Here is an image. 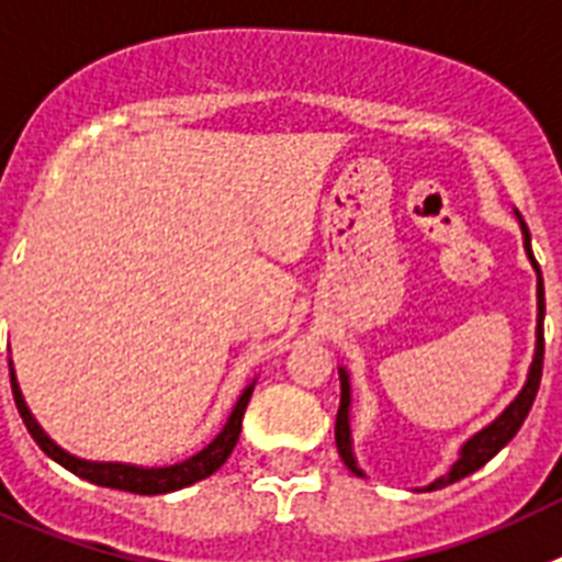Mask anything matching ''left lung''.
<instances>
[{"label":"left lung","mask_w":562,"mask_h":562,"mask_svg":"<svg viewBox=\"0 0 562 562\" xmlns=\"http://www.w3.org/2000/svg\"><path fill=\"white\" fill-rule=\"evenodd\" d=\"M517 221H520V232H524V248H526V254H529L531 268L538 271V330H535L538 341H535V359H531L526 384H524V390H520V393L515 396V402H512L509 407H506L504 413L495 418V422L486 424L481 432H475L470 441H463L461 452H458V461L452 463L450 472L441 477H436V481L427 486V492L456 484V481H461V477H467V475H472L475 470H481V467H484L490 458H495L497 452L504 450L506 443L515 438V432L520 429V424H524L526 416H529L531 402H535V396H538L540 375H543V314H546L543 277H540V266H538V260H535V254H531L529 228H526V223L520 214H517ZM339 382H341V398H339V413H336V450H339L341 461H345V467H348L353 475L364 477V472L359 470V463H356L353 441H350V375L345 368H339Z\"/></svg>","instance_id":"8db88e82"}]
</instances>
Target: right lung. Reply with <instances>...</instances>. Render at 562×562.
<instances>
[{
  "instance_id": "1",
  "label": "right lung",
  "mask_w": 562,
  "mask_h": 562,
  "mask_svg": "<svg viewBox=\"0 0 562 562\" xmlns=\"http://www.w3.org/2000/svg\"><path fill=\"white\" fill-rule=\"evenodd\" d=\"M11 384H13V398H16L19 416H22L24 427L33 436V441L42 447L47 458H53L56 463H61L65 470H70L72 475L85 477L90 484L99 486H110V490H121V492H135V495H166V492L183 490V486H192L203 477H209L212 472H217L226 463V458L232 456L234 443L240 438L243 429V416H246L248 398L254 393V384H248L243 390V396L237 398L234 404L232 416H228L226 427L214 436L212 443H206L198 456L187 458V461L172 463V467H135V463H112V461H85V458L70 456L67 450H61L50 436H47L45 429L38 427V422L33 418V413L24 404L22 390H19L16 373H13V362H11Z\"/></svg>"
}]
</instances>
